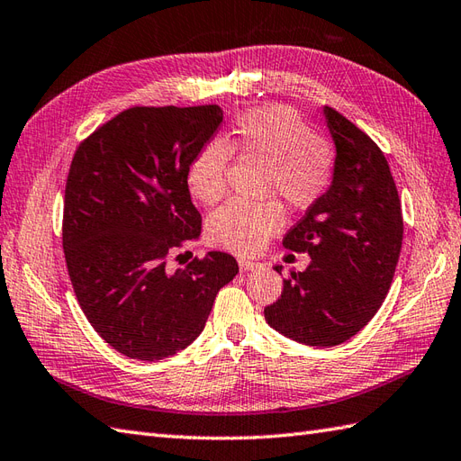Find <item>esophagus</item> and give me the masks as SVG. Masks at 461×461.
<instances>
[{
	"instance_id": "1",
	"label": "esophagus",
	"mask_w": 461,
	"mask_h": 461,
	"mask_svg": "<svg viewBox=\"0 0 461 461\" xmlns=\"http://www.w3.org/2000/svg\"><path fill=\"white\" fill-rule=\"evenodd\" d=\"M261 267V263L257 261H251V259H240V269L245 273V271H257Z\"/></svg>"
}]
</instances>
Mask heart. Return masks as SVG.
Listing matches in <instances>:
<instances>
[{
  "instance_id": "1",
  "label": "heart",
  "mask_w": 461,
  "mask_h": 461,
  "mask_svg": "<svg viewBox=\"0 0 461 461\" xmlns=\"http://www.w3.org/2000/svg\"><path fill=\"white\" fill-rule=\"evenodd\" d=\"M231 155L267 163L263 194L281 196L294 210H308L326 196L336 178V147L312 131L304 117L283 104L241 112L231 123L226 141H208L190 160L188 188L202 204H216L226 194ZM279 200H231L208 220L213 245L238 255L259 251L283 228Z\"/></svg>"
}]
</instances>
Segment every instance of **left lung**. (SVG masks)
I'll return each mask as SVG.
<instances>
[{"mask_svg": "<svg viewBox=\"0 0 461 461\" xmlns=\"http://www.w3.org/2000/svg\"><path fill=\"white\" fill-rule=\"evenodd\" d=\"M324 113L336 143V178L283 240L312 261L303 273L291 271L279 301L265 308L271 328L318 348L344 344L377 314L402 245L401 200L384 153L346 115L330 105Z\"/></svg>", "mask_w": 461, "mask_h": 461, "instance_id": "left-lung-1", "label": "left lung"}]
</instances>
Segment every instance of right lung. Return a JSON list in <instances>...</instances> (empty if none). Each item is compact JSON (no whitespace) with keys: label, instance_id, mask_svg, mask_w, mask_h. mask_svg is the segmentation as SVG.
Here are the masks:
<instances>
[{"label":"right lung","instance_id":"right-lung-1","mask_svg":"<svg viewBox=\"0 0 461 461\" xmlns=\"http://www.w3.org/2000/svg\"><path fill=\"white\" fill-rule=\"evenodd\" d=\"M221 120L216 104L133 105L72 157L62 212L70 283L92 328L131 359L158 361L190 346L240 271L223 251L167 271L168 257L200 235L186 175Z\"/></svg>","mask_w":461,"mask_h":461}]
</instances>
